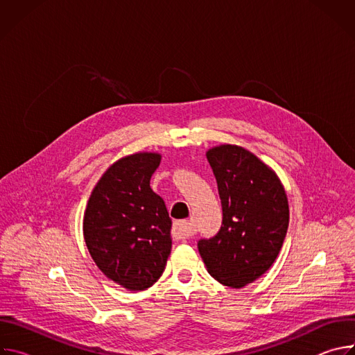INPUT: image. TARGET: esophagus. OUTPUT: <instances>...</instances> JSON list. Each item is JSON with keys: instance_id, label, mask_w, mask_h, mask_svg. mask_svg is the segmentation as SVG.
<instances>
[{"instance_id": "obj_1", "label": "esophagus", "mask_w": 355, "mask_h": 355, "mask_svg": "<svg viewBox=\"0 0 355 355\" xmlns=\"http://www.w3.org/2000/svg\"><path fill=\"white\" fill-rule=\"evenodd\" d=\"M189 236H191L189 222L187 219L175 220L173 225V237L175 240H181V239H188Z\"/></svg>"}]
</instances>
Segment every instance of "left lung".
<instances>
[{"label":"left lung","instance_id":"1","mask_svg":"<svg viewBox=\"0 0 355 355\" xmlns=\"http://www.w3.org/2000/svg\"><path fill=\"white\" fill-rule=\"evenodd\" d=\"M222 202L220 230L198 241L208 272L241 288L260 278L279 254L289 225L288 198L277 174L251 151L220 144L207 151Z\"/></svg>","mask_w":355,"mask_h":355}]
</instances>
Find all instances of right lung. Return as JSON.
I'll return each instance as SVG.
<instances>
[{"label": "right lung", "mask_w": 355, "mask_h": 355, "mask_svg": "<svg viewBox=\"0 0 355 355\" xmlns=\"http://www.w3.org/2000/svg\"><path fill=\"white\" fill-rule=\"evenodd\" d=\"M159 153H135L115 162L94 187L83 232L96 267L129 291H144L163 274L171 252V219L163 198L150 188Z\"/></svg>", "instance_id": "1"}]
</instances>
